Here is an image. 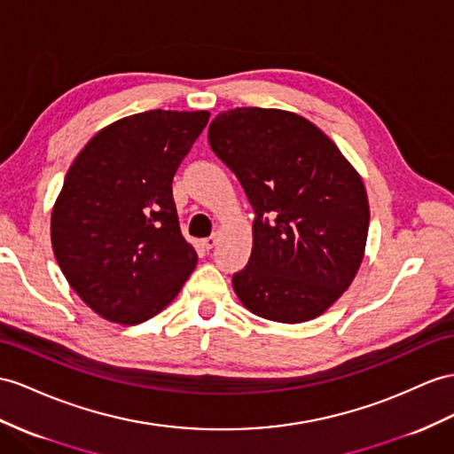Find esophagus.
I'll list each match as a JSON object with an SVG mask.
<instances>
[{
  "instance_id": "1",
  "label": "esophagus",
  "mask_w": 454,
  "mask_h": 454,
  "mask_svg": "<svg viewBox=\"0 0 454 454\" xmlns=\"http://www.w3.org/2000/svg\"><path fill=\"white\" fill-rule=\"evenodd\" d=\"M216 243H218V234H213V236H208V238L203 239V247L207 251H211L216 246Z\"/></svg>"
}]
</instances>
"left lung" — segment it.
I'll return each mask as SVG.
<instances>
[{
  "instance_id": "obj_1",
  "label": "left lung",
  "mask_w": 454,
  "mask_h": 454,
  "mask_svg": "<svg viewBox=\"0 0 454 454\" xmlns=\"http://www.w3.org/2000/svg\"><path fill=\"white\" fill-rule=\"evenodd\" d=\"M208 144L254 211L249 262L231 278L243 307L284 324L320 317L364 257L370 207L360 174L318 126L282 109L223 111Z\"/></svg>"
}]
</instances>
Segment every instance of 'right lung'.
<instances>
[{
	"mask_svg": "<svg viewBox=\"0 0 454 454\" xmlns=\"http://www.w3.org/2000/svg\"><path fill=\"white\" fill-rule=\"evenodd\" d=\"M208 111H145L99 130L76 155L51 211L67 282L109 322L139 324L178 295L197 264L172 178Z\"/></svg>",
	"mask_w": 454,
	"mask_h": 454,
	"instance_id": "obj_1",
	"label": "right lung"
}]
</instances>
